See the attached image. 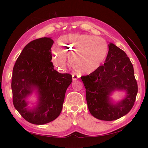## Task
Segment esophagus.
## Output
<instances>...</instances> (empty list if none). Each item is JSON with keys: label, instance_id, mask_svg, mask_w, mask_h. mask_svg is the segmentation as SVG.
<instances>
[{"label": "esophagus", "instance_id": "34e87169", "mask_svg": "<svg viewBox=\"0 0 148 148\" xmlns=\"http://www.w3.org/2000/svg\"><path fill=\"white\" fill-rule=\"evenodd\" d=\"M78 78H79V77H78V76H77V75H72V79L73 80L77 79H78Z\"/></svg>", "mask_w": 148, "mask_h": 148}]
</instances>
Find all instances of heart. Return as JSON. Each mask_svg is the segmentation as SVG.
Returning a JSON list of instances; mask_svg holds the SVG:
<instances>
[{
	"label": "heart",
	"instance_id": "b5f03b06",
	"mask_svg": "<svg viewBox=\"0 0 148 148\" xmlns=\"http://www.w3.org/2000/svg\"><path fill=\"white\" fill-rule=\"evenodd\" d=\"M57 45L59 51L52 52V61L57 68L64 70L67 58L75 70L84 74L91 73L99 68L107 52L104 39L86 34L62 36Z\"/></svg>",
	"mask_w": 148,
	"mask_h": 148
}]
</instances>
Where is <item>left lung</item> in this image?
<instances>
[{
  "label": "left lung",
  "mask_w": 148,
  "mask_h": 148,
  "mask_svg": "<svg viewBox=\"0 0 148 148\" xmlns=\"http://www.w3.org/2000/svg\"><path fill=\"white\" fill-rule=\"evenodd\" d=\"M105 63L92 73L82 77L86 88L88 109L95 118L112 121L127 114L135 103L138 84L129 58L122 49L110 42ZM124 91L123 100L114 102L110 96Z\"/></svg>",
  "instance_id": "obj_1"
}]
</instances>
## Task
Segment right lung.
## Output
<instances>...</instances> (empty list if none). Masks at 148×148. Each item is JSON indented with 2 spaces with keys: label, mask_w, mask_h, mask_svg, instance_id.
Instances as JSON below:
<instances>
[{
  "label": "right lung",
  "mask_w": 148,
  "mask_h": 148,
  "mask_svg": "<svg viewBox=\"0 0 148 148\" xmlns=\"http://www.w3.org/2000/svg\"><path fill=\"white\" fill-rule=\"evenodd\" d=\"M51 38H41L28 43L13 66L12 79L15 108L28 122L44 125L60 115L66 89L72 82L69 73H60L53 69ZM35 92L36 105L27 106L26 99Z\"/></svg>",
  "instance_id": "obj_1"
}]
</instances>
